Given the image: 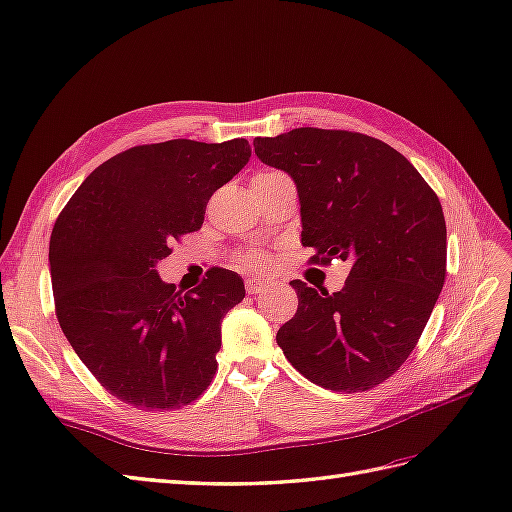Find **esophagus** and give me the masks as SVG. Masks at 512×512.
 <instances>
[{"instance_id": "obj_1", "label": "esophagus", "mask_w": 512, "mask_h": 512, "mask_svg": "<svg viewBox=\"0 0 512 512\" xmlns=\"http://www.w3.org/2000/svg\"><path fill=\"white\" fill-rule=\"evenodd\" d=\"M266 290V283L264 281H261V279H248L246 281V292L248 294H259V292H264Z\"/></svg>"}]
</instances>
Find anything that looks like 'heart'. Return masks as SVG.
<instances>
[{"mask_svg": "<svg viewBox=\"0 0 512 512\" xmlns=\"http://www.w3.org/2000/svg\"><path fill=\"white\" fill-rule=\"evenodd\" d=\"M264 174H270V172H264ZM257 176H261V174H257ZM235 264L240 266L242 270L261 272V270H268L272 261H270V257L266 253H261V251H246V253L237 255Z\"/></svg>", "mask_w": 512, "mask_h": 512, "instance_id": "heart-1", "label": "heart"}]
</instances>
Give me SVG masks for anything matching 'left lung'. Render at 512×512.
<instances>
[{
    "label": "left lung",
    "instance_id": "8db88e82",
    "mask_svg": "<svg viewBox=\"0 0 512 512\" xmlns=\"http://www.w3.org/2000/svg\"><path fill=\"white\" fill-rule=\"evenodd\" d=\"M255 154L299 189L312 264L349 261L340 292L290 281L299 310L277 344L310 382L336 392L379 386L417 347L447 275L441 200L384 141L351 130L294 128L257 137Z\"/></svg>",
    "mask_w": 512,
    "mask_h": 512
}]
</instances>
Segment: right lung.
Here are the masks:
<instances>
[{
    "instance_id": "obj_1",
    "label": "right lung",
    "mask_w": 512,
    "mask_h": 512,
    "mask_svg": "<svg viewBox=\"0 0 512 512\" xmlns=\"http://www.w3.org/2000/svg\"><path fill=\"white\" fill-rule=\"evenodd\" d=\"M248 157L246 139L128 148L98 165L56 218V318L93 377L130 406H189L218 371L222 318L244 299V281L211 268L181 294L154 266L202 227L209 198Z\"/></svg>"
}]
</instances>
